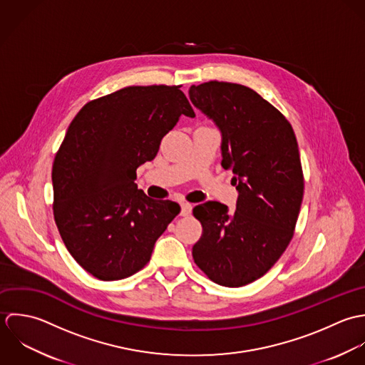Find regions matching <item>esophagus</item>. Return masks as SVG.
<instances>
[{
  "instance_id": "esophagus-1",
  "label": "esophagus",
  "mask_w": 365,
  "mask_h": 365,
  "mask_svg": "<svg viewBox=\"0 0 365 365\" xmlns=\"http://www.w3.org/2000/svg\"><path fill=\"white\" fill-rule=\"evenodd\" d=\"M190 212H192V205H189V203H182L180 205V216L186 217V216L190 215Z\"/></svg>"
}]
</instances>
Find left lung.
I'll use <instances>...</instances> for the list:
<instances>
[{"instance_id": "8db88e82", "label": "left lung", "mask_w": 365, "mask_h": 365, "mask_svg": "<svg viewBox=\"0 0 365 365\" xmlns=\"http://www.w3.org/2000/svg\"><path fill=\"white\" fill-rule=\"evenodd\" d=\"M189 96L217 124L221 165L238 190L232 213L219 202L193 209L203 232L192 255L213 282L244 287L275 265L293 237L304 189L297 141L285 115L247 86L212 80Z\"/></svg>"}]
</instances>
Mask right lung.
Wrapping results in <instances>:
<instances>
[{"instance_id": "obj_1", "label": "right lung", "mask_w": 365, "mask_h": 365, "mask_svg": "<svg viewBox=\"0 0 365 365\" xmlns=\"http://www.w3.org/2000/svg\"><path fill=\"white\" fill-rule=\"evenodd\" d=\"M180 86H130L88 101L76 114L52 166L53 217L76 259L100 281L141 271L180 207L137 187L180 115L195 111Z\"/></svg>"}]
</instances>
